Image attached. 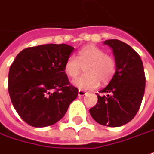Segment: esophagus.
Returning <instances> with one entry per match:
<instances>
[{
	"mask_svg": "<svg viewBox=\"0 0 154 154\" xmlns=\"http://www.w3.org/2000/svg\"><path fill=\"white\" fill-rule=\"evenodd\" d=\"M85 94H86V92L84 91H81V90H79V91H78V95H79V97H84Z\"/></svg>",
	"mask_w": 154,
	"mask_h": 154,
	"instance_id": "esophagus-1",
	"label": "esophagus"
}]
</instances>
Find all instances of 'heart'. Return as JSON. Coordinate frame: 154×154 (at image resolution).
Here are the masks:
<instances>
[{
  "label": "heart",
  "mask_w": 154,
  "mask_h": 154,
  "mask_svg": "<svg viewBox=\"0 0 154 154\" xmlns=\"http://www.w3.org/2000/svg\"><path fill=\"white\" fill-rule=\"evenodd\" d=\"M86 75L73 80V84L81 90L97 88L100 84H106L113 78L116 71V62L113 57L105 54L104 51L95 45L82 47L76 56H70L65 61L63 69L70 78H75L85 67Z\"/></svg>",
  "instance_id": "obj_1"
}]
</instances>
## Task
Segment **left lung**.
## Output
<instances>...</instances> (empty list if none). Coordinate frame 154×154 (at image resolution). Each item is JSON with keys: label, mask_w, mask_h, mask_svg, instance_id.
<instances>
[{"label": "left lung", "mask_w": 154, "mask_h": 154, "mask_svg": "<svg viewBox=\"0 0 154 154\" xmlns=\"http://www.w3.org/2000/svg\"><path fill=\"white\" fill-rule=\"evenodd\" d=\"M112 48L116 71L110 82L97 95V103L90 109L95 121L109 127L127 124L138 112L145 91L146 78L142 61L136 51L119 40H108Z\"/></svg>", "instance_id": "obj_1"}]
</instances>
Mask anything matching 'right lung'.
Masks as SVG:
<instances>
[{
    "instance_id": "obj_1",
    "label": "right lung",
    "mask_w": 154,
    "mask_h": 154,
    "mask_svg": "<svg viewBox=\"0 0 154 154\" xmlns=\"http://www.w3.org/2000/svg\"><path fill=\"white\" fill-rule=\"evenodd\" d=\"M74 47L46 44L21 51L9 69L8 91L14 108L34 127L52 125L63 118L78 89L63 67Z\"/></svg>"
}]
</instances>
